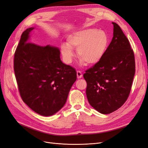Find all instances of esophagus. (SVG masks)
<instances>
[{"instance_id":"34e87169","label":"esophagus","mask_w":148,"mask_h":148,"mask_svg":"<svg viewBox=\"0 0 148 148\" xmlns=\"http://www.w3.org/2000/svg\"><path fill=\"white\" fill-rule=\"evenodd\" d=\"M77 76L78 79H81L82 77L83 74H82V73L81 71H77Z\"/></svg>"}]
</instances>
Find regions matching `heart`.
<instances>
[{
	"label": "heart",
	"instance_id": "heart-1",
	"mask_svg": "<svg viewBox=\"0 0 148 148\" xmlns=\"http://www.w3.org/2000/svg\"><path fill=\"white\" fill-rule=\"evenodd\" d=\"M109 38L105 31L86 29L75 32L67 38L66 44L61 46V53L66 63L70 64L74 56L73 49H77L80 64L93 66L104 56L108 46Z\"/></svg>",
	"mask_w": 148,
	"mask_h": 148
}]
</instances>
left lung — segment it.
Returning <instances> with one entry per match:
<instances>
[{
  "instance_id": "obj_1",
  "label": "left lung",
  "mask_w": 148,
  "mask_h": 148,
  "mask_svg": "<svg viewBox=\"0 0 148 148\" xmlns=\"http://www.w3.org/2000/svg\"><path fill=\"white\" fill-rule=\"evenodd\" d=\"M113 24V36L101 61L84 74L86 95L91 107L102 114L116 110L126 101L135 73L134 53L120 27Z\"/></svg>"
}]
</instances>
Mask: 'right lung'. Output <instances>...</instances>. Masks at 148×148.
<instances>
[{"label":"right lung","mask_w":148,"mask_h":148,"mask_svg":"<svg viewBox=\"0 0 148 148\" xmlns=\"http://www.w3.org/2000/svg\"><path fill=\"white\" fill-rule=\"evenodd\" d=\"M34 29H27L21 35L14 53V70L23 101L33 111L49 116L64 106L77 73L62 62L58 47L30 42Z\"/></svg>","instance_id":"obj_1"}]
</instances>
